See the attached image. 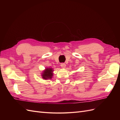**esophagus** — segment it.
<instances>
[{"label":"esophagus","mask_w":120,"mask_h":120,"mask_svg":"<svg viewBox=\"0 0 120 120\" xmlns=\"http://www.w3.org/2000/svg\"><path fill=\"white\" fill-rule=\"evenodd\" d=\"M60 66H61V67L62 68H65L66 67V64H65L64 63H61V64H60Z\"/></svg>","instance_id":"esophagus-1"}]
</instances>
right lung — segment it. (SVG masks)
I'll list each match as a JSON object with an SVG mask.
<instances>
[{"label":"right lung","instance_id":"add662e5","mask_svg":"<svg viewBox=\"0 0 120 120\" xmlns=\"http://www.w3.org/2000/svg\"><path fill=\"white\" fill-rule=\"evenodd\" d=\"M53 71L52 68H46L45 70L42 72V78L44 79H52L53 76Z\"/></svg>","mask_w":120,"mask_h":120}]
</instances>
